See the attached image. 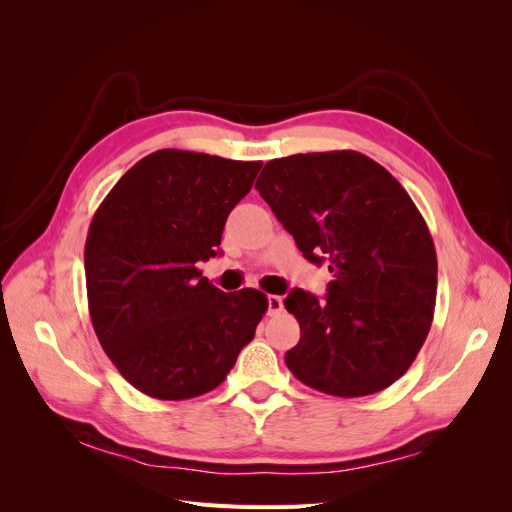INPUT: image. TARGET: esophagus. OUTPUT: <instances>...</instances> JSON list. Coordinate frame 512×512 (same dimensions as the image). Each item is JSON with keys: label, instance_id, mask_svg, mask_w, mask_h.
Returning a JSON list of instances; mask_svg holds the SVG:
<instances>
[{"label": "esophagus", "instance_id": "obj_1", "mask_svg": "<svg viewBox=\"0 0 512 512\" xmlns=\"http://www.w3.org/2000/svg\"><path fill=\"white\" fill-rule=\"evenodd\" d=\"M267 303H269V314H271V316L280 314L282 309H284V299H282V297H277V294H269V297H267Z\"/></svg>", "mask_w": 512, "mask_h": 512}]
</instances>
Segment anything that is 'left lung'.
Listing matches in <instances>:
<instances>
[{"label":"left lung","instance_id":"8db88e82","mask_svg":"<svg viewBox=\"0 0 512 512\" xmlns=\"http://www.w3.org/2000/svg\"><path fill=\"white\" fill-rule=\"evenodd\" d=\"M256 190L309 262H329L320 301L294 288L292 376L335 397L378 393L406 374L431 329L438 258L401 183L359 151L297 153L265 164Z\"/></svg>","mask_w":512,"mask_h":512}]
</instances>
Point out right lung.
<instances>
[{
	"instance_id": "1",
	"label": "right lung",
	"mask_w": 512,
	"mask_h": 512,
	"mask_svg": "<svg viewBox=\"0 0 512 512\" xmlns=\"http://www.w3.org/2000/svg\"><path fill=\"white\" fill-rule=\"evenodd\" d=\"M260 166L160 149L115 183L91 220V324L108 359L141 393L168 401L205 395L252 342L267 294H226L198 262L220 254L228 213L252 190Z\"/></svg>"
}]
</instances>
